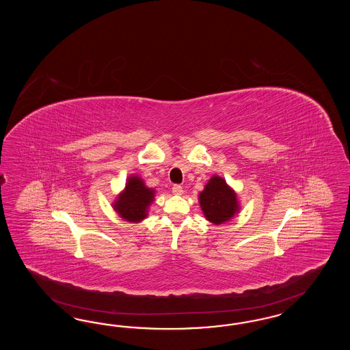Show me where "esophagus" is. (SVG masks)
Returning a JSON list of instances; mask_svg holds the SVG:
<instances>
[{"instance_id":"1","label":"esophagus","mask_w":350,"mask_h":350,"mask_svg":"<svg viewBox=\"0 0 350 350\" xmlns=\"http://www.w3.org/2000/svg\"><path fill=\"white\" fill-rule=\"evenodd\" d=\"M172 191H173L174 195H182L183 193V189H182V186H180V185H174Z\"/></svg>"}]
</instances>
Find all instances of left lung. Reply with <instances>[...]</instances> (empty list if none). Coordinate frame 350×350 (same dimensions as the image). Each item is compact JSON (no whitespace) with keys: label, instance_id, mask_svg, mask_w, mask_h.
Listing matches in <instances>:
<instances>
[{"label":"left lung","instance_id":"left-lung-1","mask_svg":"<svg viewBox=\"0 0 350 350\" xmlns=\"http://www.w3.org/2000/svg\"><path fill=\"white\" fill-rule=\"evenodd\" d=\"M202 213L209 222H228L240 211L234 191L219 176H213L199 195Z\"/></svg>","mask_w":350,"mask_h":350}]
</instances>
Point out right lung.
<instances>
[{"instance_id": "obj_1", "label": "right lung", "mask_w": 350, "mask_h": 350, "mask_svg": "<svg viewBox=\"0 0 350 350\" xmlns=\"http://www.w3.org/2000/svg\"><path fill=\"white\" fill-rule=\"evenodd\" d=\"M155 191L145 186L138 176H131L126 189L113 204L116 212L128 222H139L146 218L148 205L154 200Z\"/></svg>"}]
</instances>
